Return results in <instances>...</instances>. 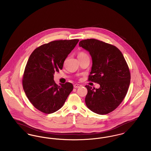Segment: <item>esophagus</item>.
<instances>
[{
    "instance_id": "esophagus-1",
    "label": "esophagus",
    "mask_w": 151,
    "mask_h": 151,
    "mask_svg": "<svg viewBox=\"0 0 151 151\" xmlns=\"http://www.w3.org/2000/svg\"><path fill=\"white\" fill-rule=\"evenodd\" d=\"M82 86L81 85H80V84H75L74 85H73V87H74V88H79L80 87H81Z\"/></svg>"
}]
</instances>
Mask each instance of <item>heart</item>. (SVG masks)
<instances>
[{
    "label": "heart",
    "instance_id": "b5f03b06",
    "mask_svg": "<svg viewBox=\"0 0 151 151\" xmlns=\"http://www.w3.org/2000/svg\"><path fill=\"white\" fill-rule=\"evenodd\" d=\"M85 55H87L86 53H84V52H80V53H79V54H78V56H85Z\"/></svg>",
    "mask_w": 151,
    "mask_h": 151
}]
</instances>
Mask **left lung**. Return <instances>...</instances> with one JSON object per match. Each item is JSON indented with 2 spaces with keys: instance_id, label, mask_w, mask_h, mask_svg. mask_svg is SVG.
I'll use <instances>...</instances> for the list:
<instances>
[{
  "instance_id": "1",
  "label": "left lung",
  "mask_w": 151,
  "mask_h": 151,
  "mask_svg": "<svg viewBox=\"0 0 151 151\" xmlns=\"http://www.w3.org/2000/svg\"><path fill=\"white\" fill-rule=\"evenodd\" d=\"M79 46L89 52L92 60L88 80L100 85L86 86V106L92 112L105 115L120 105L127 95L131 74L123 55L115 46L94 39L83 40Z\"/></svg>"
}]
</instances>
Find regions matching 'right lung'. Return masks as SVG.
I'll use <instances>...</instances> for the list:
<instances>
[{
  "mask_svg": "<svg viewBox=\"0 0 151 151\" xmlns=\"http://www.w3.org/2000/svg\"><path fill=\"white\" fill-rule=\"evenodd\" d=\"M79 41H53L39 47L31 54L24 72L23 87L29 101L40 111L52 114L58 111L73 90L71 83L58 86L53 75L62 69L65 59Z\"/></svg>",
  "mask_w": 151,
  "mask_h": 151,
  "instance_id": "obj_1",
  "label": "right lung"
}]
</instances>
